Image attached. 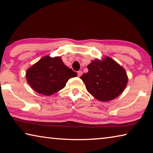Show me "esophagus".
<instances>
[{
  "label": "esophagus",
  "mask_w": 153,
  "mask_h": 153,
  "mask_svg": "<svg viewBox=\"0 0 153 153\" xmlns=\"http://www.w3.org/2000/svg\"><path fill=\"white\" fill-rule=\"evenodd\" d=\"M82 75V71H79L78 72H77V76L78 77H80Z\"/></svg>",
  "instance_id": "esophagus-1"
}]
</instances>
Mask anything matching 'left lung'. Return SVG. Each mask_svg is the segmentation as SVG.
I'll return each instance as SVG.
<instances>
[{"mask_svg":"<svg viewBox=\"0 0 153 153\" xmlns=\"http://www.w3.org/2000/svg\"><path fill=\"white\" fill-rule=\"evenodd\" d=\"M88 71L80 77L90 94L102 102L109 101L123 92L128 84L124 68L110 57L95 59L88 65Z\"/></svg>","mask_w":153,"mask_h":153,"instance_id":"left-lung-1","label":"left lung"}]
</instances>
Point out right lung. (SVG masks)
<instances>
[{
	"label": "right lung",
	"instance_id": "obj_1",
	"mask_svg": "<svg viewBox=\"0 0 153 153\" xmlns=\"http://www.w3.org/2000/svg\"><path fill=\"white\" fill-rule=\"evenodd\" d=\"M77 74L63 63L59 56H45L26 71V79L36 92L50 96L65 86L66 83Z\"/></svg>",
	"mask_w": 153,
	"mask_h": 153
}]
</instances>
